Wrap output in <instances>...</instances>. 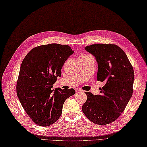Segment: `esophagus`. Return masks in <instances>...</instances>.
<instances>
[{
    "label": "esophagus",
    "mask_w": 147,
    "mask_h": 147,
    "mask_svg": "<svg viewBox=\"0 0 147 147\" xmlns=\"http://www.w3.org/2000/svg\"><path fill=\"white\" fill-rule=\"evenodd\" d=\"M75 92H82V90L80 89H78V88H77L75 89Z\"/></svg>",
    "instance_id": "34e87169"
}]
</instances>
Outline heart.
Wrapping results in <instances>:
<instances>
[{"label":"heart","mask_w":147,"mask_h":147,"mask_svg":"<svg viewBox=\"0 0 147 147\" xmlns=\"http://www.w3.org/2000/svg\"><path fill=\"white\" fill-rule=\"evenodd\" d=\"M89 56V55H81V56L79 57V59H82V58H84L86 57H87Z\"/></svg>","instance_id":"heart-1"}]
</instances>
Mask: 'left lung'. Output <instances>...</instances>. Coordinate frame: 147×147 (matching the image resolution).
<instances>
[{"instance_id":"obj_1","label":"left lung","mask_w":147,"mask_h":147,"mask_svg":"<svg viewBox=\"0 0 147 147\" xmlns=\"http://www.w3.org/2000/svg\"><path fill=\"white\" fill-rule=\"evenodd\" d=\"M98 63L97 80L105 83L100 95L86 92L82 111L97 125L113 122L123 113L133 92L134 74L123 50L113 44H95L85 47Z\"/></svg>"}]
</instances>
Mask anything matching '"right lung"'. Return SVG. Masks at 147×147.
Here are the masks:
<instances>
[{
  "label": "right lung",
  "mask_w": 147,
  "mask_h": 147,
  "mask_svg": "<svg viewBox=\"0 0 147 147\" xmlns=\"http://www.w3.org/2000/svg\"><path fill=\"white\" fill-rule=\"evenodd\" d=\"M74 51L69 45L50 44L32 49L20 68L16 92L24 109L40 126L51 125L60 117L65 100L74 89H52L67 59Z\"/></svg>",
  "instance_id": "obj_1"
}]
</instances>
